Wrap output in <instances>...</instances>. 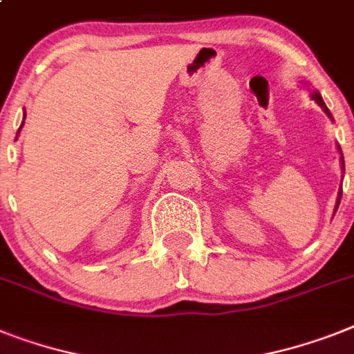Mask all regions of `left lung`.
I'll return each instance as SVG.
<instances>
[{"label":"left lung","instance_id":"1","mask_svg":"<svg viewBox=\"0 0 354 354\" xmlns=\"http://www.w3.org/2000/svg\"><path fill=\"white\" fill-rule=\"evenodd\" d=\"M311 99H315V101H317L318 106L322 108L324 112L328 113V118H329V119H333V118H331V112H329L328 106H326V103H324L322 95H320V93H318L317 90H315V92L311 93ZM338 150H340V146H338ZM340 156H342V151H340ZM340 160H342V168H344V157H342ZM340 198H342V189H340V192H338V198H337V206H335V212H337V209H338V204H340Z\"/></svg>","mask_w":354,"mask_h":354}]
</instances>
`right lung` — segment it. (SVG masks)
Returning <instances> with one entry per match:
<instances>
[{
    "instance_id": "obj_1",
    "label": "right lung",
    "mask_w": 354,
    "mask_h": 354,
    "mask_svg": "<svg viewBox=\"0 0 354 354\" xmlns=\"http://www.w3.org/2000/svg\"><path fill=\"white\" fill-rule=\"evenodd\" d=\"M25 118H26V115H25V113H23V119H25ZM23 124H25V121L21 122V127H19V130H21V128H23ZM19 130H17V133H19Z\"/></svg>"
}]
</instances>
